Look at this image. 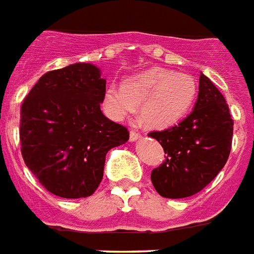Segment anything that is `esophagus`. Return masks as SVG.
<instances>
[{
  "label": "esophagus",
  "mask_w": 254,
  "mask_h": 254,
  "mask_svg": "<svg viewBox=\"0 0 254 254\" xmlns=\"http://www.w3.org/2000/svg\"><path fill=\"white\" fill-rule=\"evenodd\" d=\"M139 139H141V135H140L139 132L136 131H131L129 132V141H137Z\"/></svg>",
  "instance_id": "obj_1"
}]
</instances>
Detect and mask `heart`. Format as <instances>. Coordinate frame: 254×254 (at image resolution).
<instances>
[{
    "instance_id": "obj_1",
    "label": "heart",
    "mask_w": 254,
    "mask_h": 254,
    "mask_svg": "<svg viewBox=\"0 0 254 254\" xmlns=\"http://www.w3.org/2000/svg\"><path fill=\"white\" fill-rule=\"evenodd\" d=\"M197 93L193 76L154 67L127 80L122 87L109 85L105 91L106 112L123 119L140 105L142 122L152 128H169L190 112Z\"/></svg>"
}]
</instances>
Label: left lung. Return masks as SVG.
<instances>
[{"instance_id": "8db88e82", "label": "left lung", "mask_w": 254, "mask_h": 254, "mask_svg": "<svg viewBox=\"0 0 254 254\" xmlns=\"http://www.w3.org/2000/svg\"><path fill=\"white\" fill-rule=\"evenodd\" d=\"M232 132L223 94L201 72L193 112L178 126L149 133L167 154L150 175L157 192L166 198H184L204 190L227 162Z\"/></svg>"}]
</instances>
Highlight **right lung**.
Here are the masks:
<instances>
[{
  "label": "right lung",
  "instance_id": "1",
  "mask_svg": "<svg viewBox=\"0 0 254 254\" xmlns=\"http://www.w3.org/2000/svg\"><path fill=\"white\" fill-rule=\"evenodd\" d=\"M106 80L92 64L49 71L20 110V144L27 167L50 193L88 197L104 177L106 153L129 137L102 114Z\"/></svg>",
  "mask_w": 254,
  "mask_h": 254
}]
</instances>
